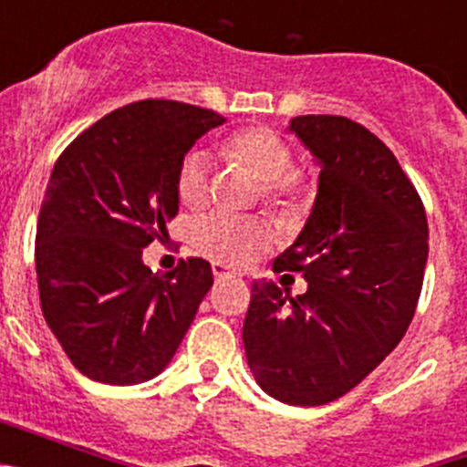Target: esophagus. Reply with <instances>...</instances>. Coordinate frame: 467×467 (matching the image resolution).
Segmentation results:
<instances>
[{"label": "esophagus", "mask_w": 467, "mask_h": 467, "mask_svg": "<svg viewBox=\"0 0 467 467\" xmlns=\"http://www.w3.org/2000/svg\"><path fill=\"white\" fill-rule=\"evenodd\" d=\"M213 274L214 280H224V278H236V271H231L224 264H213Z\"/></svg>", "instance_id": "34e87169"}]
</instances>
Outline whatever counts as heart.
<instances>
[{"mask_svg": "<svg viewBox=\"0 0 467 467\" xmlns=\"http://www.w3.org/2000/svg\"><path fill=\"white\" fill-rule=\"evenodd\" d=\"M222 151L229 161L262 180V193L269 203L292 210L306 196V182L292 172V150L269 128H247L231 135ZM210 192V159L203 150L184 154L177 168V196L187 205H201ZM193 247L224 266H247L274 243L269 224L229 213H210L193 220L189 229Z\"/></svg>", "mask_w": 467, "mask_h": 467, "instance_id": "1", "label": "heart"}]
</instances>
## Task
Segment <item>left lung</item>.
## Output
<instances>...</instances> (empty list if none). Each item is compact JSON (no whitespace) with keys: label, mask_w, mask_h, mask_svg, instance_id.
<instances>
[{"label":"left lung","mask_w":467,"mask_h":467,"mask_svg":"<svg viewBox=\"0 0 467 467\" xmlns=\"http://www.w3.org/2000/svg\"><path fill=\"white\" fill-rule=\"evenodd\" d=\"M290 130L320 161L306 226L274 271L304 274L306 295L253 283L247 365L280 402L317 407L356 388L400 344L423 285L426 208L398 159L365 126L306 114Z\"/></svg>","instance_id":"obj_1"}]
</instances>
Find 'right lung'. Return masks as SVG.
<instances>
[{"instance_id":"right-lung-1","label":"right lung","mask_w":467,"mask_h":467,"mask_svg":"<svg viewBox=\"0 0 467 467\" xmlns=\"http://www.w3.org/2000/svg\"><path fill=\"white\" fill-rule=\"evenodd\" d=\"M220 123L187 102H130L57 156L36 222V280L47 325L84 377L142 383L182 344L213 269L189 257L151 274L142 247L177 214L184 154Z\"/></svg>"}]
</instances>
